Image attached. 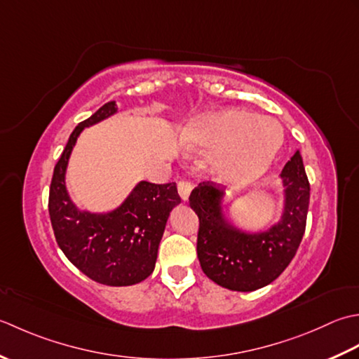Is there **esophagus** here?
Wrapping results in <instances>:
<instances>
[{
	"label": "esophagus",
	"mask_w": 359,
	"mask_h": 359,
	"mask_svg": "<svg viewBox=\"0 0 359 359\" xmlns=\"http://www.w3.org/2000/svg\"><path fill=\"white\" fill-rule=\"evenodd\" d=\"M192 189H194V184L189 180H181L178 182V194L184 201L189 198V195H190V192H192Z\"/></svg>",
	"instance_id": "esophagus-1"
}]
</instances>
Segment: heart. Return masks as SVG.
<instances>
[{
  "label": "heart",
  "mask_w": 359,
  "mask_h": 359,
  "mask_svg": "<svg viewBox=\"0 0 359 359\" xmlns=\"http://www.w3.org/2000/svg\"><path fill=\"white\" fill-rule=\"evenodd\" d=\"M283 144L280 123L248 109L226 108L195 122L182 133L189 151H217L212 172L233 187L257 182L279 155Z\"/></svg>",
  "instance_id": "heart-1"
}]
</instances>
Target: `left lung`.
Listing matches in <instances>:
<instances>
[{"instance_id":"1","label":"left lung","mask_w":359,"mask_h":359,"mask_svg":"<svg viewBox=\"0 0 359 359\" xmlns=\"http://www.w3.org/2000/svg\"><path fill=\"white\" fill-rule=\"evenodd\" d=\"M285 187L280 220L262 232H245L223 215V192L201 182L189 196L200 220L196 254L203 273L232 291H254L279 277L301 245L310 203V182L299 150L280 173Z\"/></svg>"}]
</instances>
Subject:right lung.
Masks as SVG:
<instances>
[{
  "label": "right lung",
  "instance_id": "1",
  "mask_svg": "<svg viewBox=\"0 0 359 359\" xmlns=\"http://www.w3.org/2000/svg\"><path fill=\"white\" fill-rule=\"evenodd\" d=\"M116 111V102H108L71 133L50 181L49 217L57 243L72 265L94 282L128 287L155 269L167 218L181 198L175 182L141 181L119 208L107 214L80 210L71 201L65 175L77 137Z\"/></svg>",
  "mask_w": 359,
  "mask_h": 359
}]
</instances>
